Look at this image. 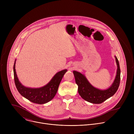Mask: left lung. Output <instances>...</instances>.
Returning a JSON list of instances; mask_svg holds the SVG:
<instances>
[{
	"label": "left lung",
	"instance_id": "obj_1",
	"mask_svg": "<svg viewBox=\"0 0 134 134\" xmlns=\"http://www.w3.org/2000/svg\"><path fill=\"white\" fill-rule=\"evenodd\" d=\"M117 65L116 78L110 87L101 90L93 86L88 81L85 76L80 72L73 71L76 83L78 85V92L80 96L86 101L100 104L110 98L116 93L118 89L120 81V69L117 57H114Z\"/></svg>",
	"mask_w": 134,
	"mask_h": 134
}]
</instances>
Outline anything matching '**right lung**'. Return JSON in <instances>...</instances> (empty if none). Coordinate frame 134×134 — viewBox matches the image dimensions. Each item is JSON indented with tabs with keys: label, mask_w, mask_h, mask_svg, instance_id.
<instances>
[{
	"label": "right lung",
	"mask_w": 134,
	"mask_h": 134,
	"mask_svg": "<svg viewBox=\"0 0 134 134\" xmlns=\"http://www.w3.org/2000/svg\"><path fill=\"white\" fill-rule=\"evenodd\" d=\"M15 63L16 60L13 70L15 84L18 91L23 97L31 102L39 104L46 103L54 97L63 76L67 71V69H64L56 73L51 80L42 87L30 88L24 86L19 81L16 72Z\"/></svg>",
	"instance_id": "add662e5"
}]
</instances>
